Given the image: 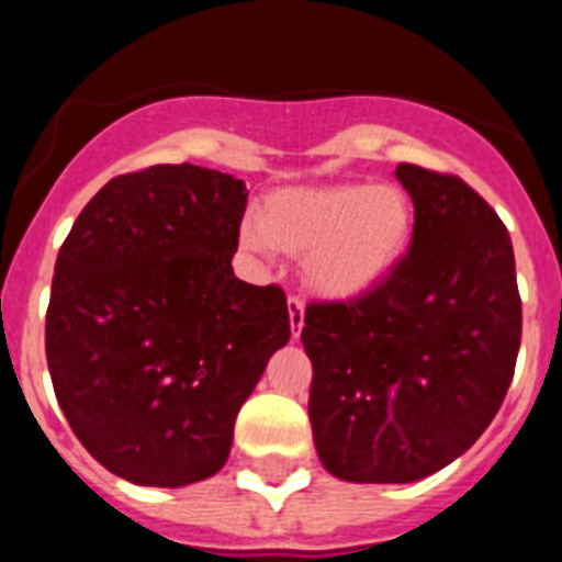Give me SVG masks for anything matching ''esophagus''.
<instances>
[{"instance_id": "1", "label": "esophagus", "mask_w": 562, "mask_h": 562, "mask_svg": "<svg viewBox=\"0 0 562 562\" xmlns=\"http://www.w3.org/2000/svg\"><path fill=\"white\" fill-rule=\"evenodd\" d=\"M286 306H290L292 337H301V329H304V301H301V297H290Z\"/></svg>"}]
</instances>
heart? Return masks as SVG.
I'll return each mask as SVG.
<instances>
[{"label":"heart","instance_id":"b5f03b06","mask_svg":"<svg viewBox=\"0 0 562 562\" xmlns=\"http://www.w3.org/2000/svg\"><path fill=\"white\" fill-rule=\"evenodd\" d=\"M414 236L411 193L366 180L276 188L261 202L258 222L238 227L241 250L301 256L304 286L331 304H349L385 284Z\"/></svg>","mask_w":562,"mask_h":562}]
</instances>
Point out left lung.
<instances>
[{
	"label": "left lung",
	"mask_w": 562,
	"mask_h": 562,
	"mask_svg": "<svg viewBox=\"0 0 562 562\" xmlns=\"http://www.w3.org/2000/svg\"><path fill=\"white\" fill-rule=\"evenodd\" d=\"M416 205L400 270L349 304H310V422L335 479L408 484L475 445L520 349L513 238L450 173L396 166Z\"/></svg>",
	"instance_id": "obj_1"
}]
</instances>
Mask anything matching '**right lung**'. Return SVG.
Here are the masks:
<instances>
[{
    "mask_svg": "<svg viewBox=\"0 0 562 562\" xmlns=\"http://www.w3.org/2000/svg\"><path fill=\"white\" fill-rule=\"evenodd\" d=\"M245 182L191 166L109 180L56 258L47 366L69 428L143 486L216 475L238 408L290 340L281 286L233 276Z\"/></svg>",
    "mask_w": 562,
    "mask_h": 562,
    "instance_id": "obj_1",
    "label": "right lung"
}]
</instances>
